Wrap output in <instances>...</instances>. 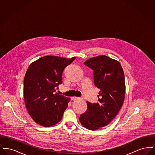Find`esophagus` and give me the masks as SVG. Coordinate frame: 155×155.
Segmentation results:
<instances>
[{
	"instance_id": "34e87169",
	"label": "esophagus",
	"mask_w": 155,
	"mask_h": 155,
	"mask_svg": "<svg viewBox=\"0 0 155 155\" xmlns=\"http://www.w3.org/2000/svg\"><path fill=\"white\" fill-rule=\"evenodd\" d=\"M82 99V97H75V96L71 97V100H73V101H76V100H78V99Z\"/></svg>"
}]
</instances>
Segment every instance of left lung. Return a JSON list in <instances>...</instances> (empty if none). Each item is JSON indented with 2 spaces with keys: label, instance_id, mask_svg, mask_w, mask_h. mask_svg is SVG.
Instances as JSON below:
<instances>
[{
  "label": "left lung",
  "instance_id": "1",
  "mask_svg": "<svg viewBox=\"0 0 155 155\" xmlns=\"http://www.w3.org/2000/svg\"><path fill=\"white\" fill-rule=\"evenodd\" d=\"M84 64L94 71L95 85L101 91L98 103L87 102L88 109L80 115V121L86 128L96 130L109 124L120 110L125 97L124 74L118 61L104 55Z\"/></svg>",
  "mask_w": 155,
  "mask_h": 155
}]
</instances>
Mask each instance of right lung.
Returning a JSON list of instances; mask_svg holds the SVG:
<instances>
[{
    "instance_id": "add662e5",
    "label": "right lung",
    "mask_w": 155,
    "mask_h": 155,
    "mask_svg": "<svg viewBox=\"0 0 155 155\" xmlns=\"http://www.w3.org/2000/svg\"><path fill=\"white\" fill-rule=\"evenodd\" d=\"M75 57L46 56L32 63L24 80V97L30 116L39 125L52 127L60 122L70 101L56 92L64 69Z\"/></svg>"
}]
</instances>
